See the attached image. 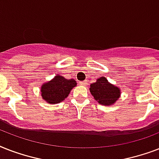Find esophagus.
<instances>
[{
	"label": "esophagus",
	"instance_id": "esophagus-1",
	"mask_svg": "<svg viewBox=\"0 0 159 159\" xmlns=\"http://www.w3.org/2000/svg\"><path fill=\"white\" fill-rule=\"evenodd\" d=\"M87 84V81H82V82H80V85H82V86H84V85Z\"/></svg>",
	"mask_w": 159,
	"mask_h": 159
}]
</instances>
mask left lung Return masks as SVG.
Instances as JSON below:
<instances>
[{
    "label": "left lung",
    "instance_id": "left-lung-1",
    "mask_svg": "<svg viewBox=\"0 0 159 159\" xmlns=\"http://www.w3.org/2000/svg\"><path fill=\"white\" fill-rule=\"evenodd\" d=\"M90 92L95 100L104 106L114 104L120 95V89L109 83L106 77H100L94 83L91 84Z\"/></svg>",
    "mask_w": 159,
    "mask_h": 159
}]
</instances>
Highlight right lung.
<instances>
[{
	"instance_id": "add662e5",
	"label": "right lung",
	"mask_w": 159,
	"mask_h": 159,
	"mask_svg": "<svg viewBox=\"0 0 159 159\" xmlns=\"http://www.w3.org/2000/svg\"><path fill=\"white\" fill-rule=\"evenodd\" d=\"M77 85L73 79H66L61 76H56L50 82L41 87V95L46 102L50 104H57L66 98L71 90Z\"/></svg>"
}]
</instances>
